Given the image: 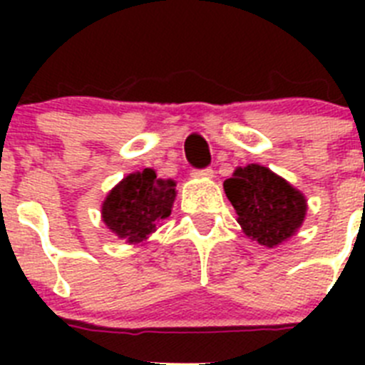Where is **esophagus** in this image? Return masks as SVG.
Segmentation results:
<instances>
[{
	"instance_id": "1",
	"label": "esophagus",
	"mask_w": 365,
	"mask_h": 365,
	"mask_svg": "<svg viewBox=\"0 0 365 365\" xmlns=\"http://www.w3.org/2000/svg\"><path fill=\"white\" fill-rule=\"evenodd\" d=\"M214 168H193L192 170V177H205V179H210V177H214Z\"/></svg>"
}]
</instances>
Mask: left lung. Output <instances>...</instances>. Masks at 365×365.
<instances>
[{"label": "left lung", "instance_id": "left-lung-1", "mask_svg": "<svg viewBox=\"0 0 365 365\" xmlns=\"http://www.w3.org/2000/svg\"><path fill=\"white\" fill-rule=\"evenodd\" d=\"M222 186L245 234L265 247L289 240L307 212L302 193L259 164L237 168Z\"/></svg>", "mask_w": 365, "mask_h": 365}]
</instances>
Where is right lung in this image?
<instances>
[{
  "instance_id": "add662e5",
  "label": "right lung",
  "mask_w": 365,
  "mask_h": 365,
  "mask_svg": "<svg viewBox=\"0 0 365 365\" xmlns=\"http://www.w3.org/2000/svg\"><path fill=\"white\" fill-rule=\"evenodd\" d=\"M173 199L175 180L159 179L151 168H146L122 179L109 192L102 217L118 237L138 243L155 230L157 221L172 214Z\"/></svg>"
}]
</instances>
